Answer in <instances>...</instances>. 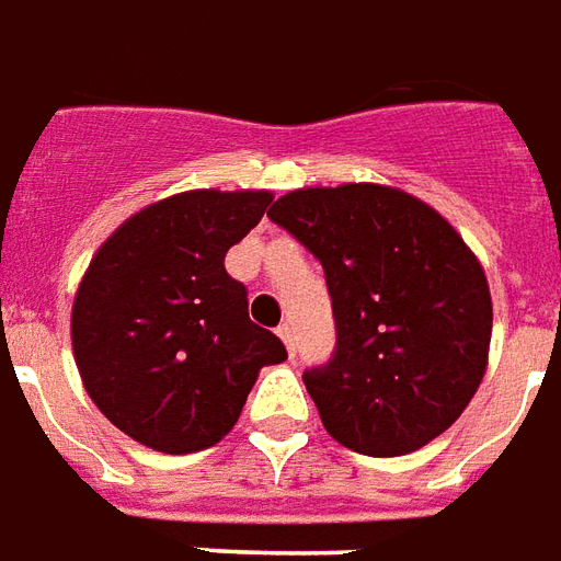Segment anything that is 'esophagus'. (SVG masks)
Listing matches in <instances>:
<instances>
[{"label":"esophagus","mask_w":561,"mask_h":561,"mask_svg":"<svg viewBox=\"0 0 561 561\" xmlns=\"http://www.w3.org/2000/svg\"><path fill=\"white\" fill-rule=\"evenodd\" d=\"M276 333H279V339H282V342H285V347H288V354L294 356V347H297V344H294L291 323H282V327H279V330H276Z\"/></svg>","instance_id":"1"}]
</instances>
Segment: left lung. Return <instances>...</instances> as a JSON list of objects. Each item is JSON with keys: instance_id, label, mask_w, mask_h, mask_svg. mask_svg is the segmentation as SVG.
<instances>
[{"instance_id": "8db88e82", "label": "left lung", "mask_w": 561, "mask_h": 561, "mask_svg": "<svg viewBox=\"0 0 561 561\" xmlns=\"http://www.w3.org/2000/svg\"><path fill=\"white\" fill-rule=\"evenodd\" d=\"M267 217L321 261L335 354L302 383L344 449L396 458L467 410L491 347V288L458 231L396 186H306Z\"/></svg>"}]
</instances>
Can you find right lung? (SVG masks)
I'll return each instance as SVG.
<instances>
[{"mask_svg":"<svg viewBox=\"0 0 561 561\" xmlns=\"http://www.w3.org/2000/svg\"><path fill=\"white\" fill-rule=\"evenodd\" d=\"M267 190H190L153 202L91 259L70 342L82 383L112 425L148 449L190 455L234 428L264 365L288 359L249 321L226 252L259 226Z\"/></svg>","mask_w":561,"mask_h":561,"instance_id":"right-lung-1","label":"right lung"}]
</instances>
